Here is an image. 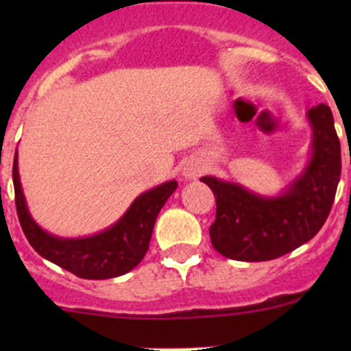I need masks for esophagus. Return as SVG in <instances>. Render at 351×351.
<instances>
[{
  "mask_svg": "<svg viewBox=\"0 0 351 351\" xmlns=\"http://www.w3.org/2000/svg\"><path fill=\"white\" fill-rule=\"evenodd\" d=\"M202 173V166L198 165V162H186L185 168H183V176H185L186 180H195L198 175Z\"/></svg>",
  "mask_w": 351,
  "mask_h": 351,
  "instance_id": "obj_1",
  "label": "esophagus"
}]
</instances>
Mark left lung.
Listing matches in <instances>:
<instances>
[{
    "label": "left lung",
    "mask_w": 351,
    "mask_h": 351,
    "mask_svg": "<svg viewBox=\"0 0 351 351\" xmlns=\"http://www.w3.org/2000/svg\"><path fill=\"white\" fill-rule=\"evenodd\" d=\"M307 120L313 129L311 158L280 195H260L215 176L200 178L215 197L210 239L222 256L275 260L313 239L326 222L341 175V147L329 107H313Z\"/></svg>",
    "instance_id": "1"
}]
</instances>
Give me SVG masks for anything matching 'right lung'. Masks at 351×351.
<instances>
[{
	"mask_svg": "<svg viewBox=\"0 0 351 351\" xmlns=\"http://www.w3.org/2000/svg\"><path fill=\"white\" fill-rule=\"evenodd\" d=\"M13 185L20 226L32 247L76 277L105 280L127 274L143 261L149 250L156 217L178 183L171 180L141 193L115 224L86 238H59L34 221L20 183L19 153L13 159Z\"/></svg>",
	"mask_w": 351,
	"mask_h": 351,
	"instance_id": "add662e5",
	"label": "right lung"
}]
</instances>
